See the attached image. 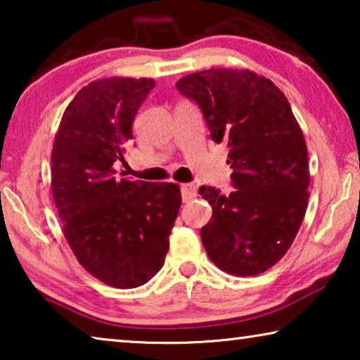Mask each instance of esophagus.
Returning <instances> with one entry per match:
<instances>
[{
  "mask_svg": "<svg viewBox=\"0 0 360 360\" xmlns=\"http://www.w3.org/2000/svg\"><path fill=\"white\" fill-rule=\"evenodd\" d=\"M195 195H197V187H195L193 184H182L181 186V197L184 202L193 198Z\"/></svg>",
  "mask_w": 360,
  "mask_h": 360,
  "instance_id": "esophagus-1",
  "label": "esophagus"
}]
</instances>
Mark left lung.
I'll list each match as a JSON object with an SVG mask.
<instances>
[{"mask_svg": "<svg viewBox=\"0 0 360 360\" xmlns=\"http://www.w3.org/2000/svg\"><path fill=\"white\" fill-rule=\"evenodd\" d=\"M176 89L200 108L212 141L229 144L230 193L202 186L212 206L202 227L208 257L225 273L254 276L288 252L308 205L303 133L284 94L248 70L193 72Z\"/></svg>", "mask_w": 360, "mask_h": 360, "instance_id": "obj_1", "label": "left lung"}]
</instances>
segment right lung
Segmentation results:
<instances>
[{
	"label": "right lung",
	"instance_id": "add662e5",
	"mask_svg": "<svg viewBox=\"0 0 360 360\" xmlns=\"http://www.w3.org/2000/svg\"><path fill=\"white\" fill-rule=\"evenodd\" d=\"M154 87L144 77L90 82L66 108L52 149V195L65 238L90 275L117 289L143 285L163 266L182 202L172 182L115 176Z\"/></svg>",
	"mask_w": 360,
	"mask_h": 360
}]
</instances>
